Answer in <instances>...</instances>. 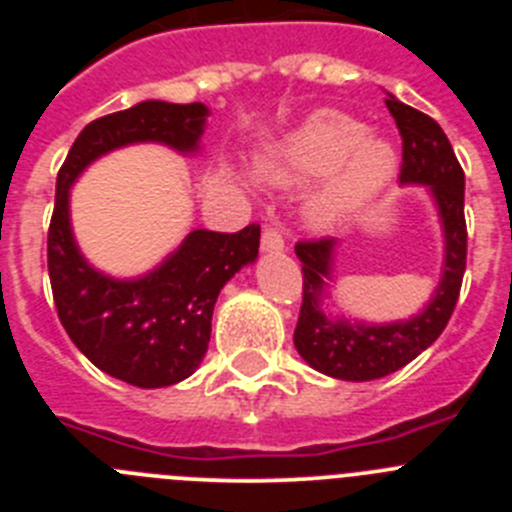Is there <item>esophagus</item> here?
Wrapping results in <instances>:
<instances>
[{
	"label": "esophagus",
	"instance_id": "1",
	"mask_svg": "<svg viewBox=\"0 0 512 512\" xmlns=\"http://www.w3.org/2000/svg\"><path fill=\"white\" fill-rule=\"evenodd\" d=\"M261 251L264 253H282L284 251V238L279 230L266 228L264 235H261Z\"/></svg>",
	"mask_w": 512,
	"mask_h": 512
}]
</instances>
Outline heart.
I'll list each match as a JSON object with an SVG mask.
<instances>
[{
	"mask_svg": "<svg viewBox=\"0 0 512 512\" xmlns=\"http://www.w3.org/2000/svg\"><path fill=\"white\" fill-rule=\"evenodd\" d=\"M397 171L390 140L369 135L346 112L318 110L271 140L256 156V174L271 189H297L323 179L305 202V223L328 233L364 212Z\"/></svg>",
	"mask_w": 512,
	"mask_h": 512,
	"instance_id": "1",
	"label": "heart"
}]
</instances>
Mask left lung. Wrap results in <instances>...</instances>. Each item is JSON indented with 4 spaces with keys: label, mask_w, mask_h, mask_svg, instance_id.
I'll return each mask as SVG.
<instances>
[{
    "label": "left lung",
    "mask_w": 512,
    "mask_h": 512,
    "mask_svg": "<svg viewBox=\"0 0 512 512\" xmlns=\"http://www.w3.org/2000/svg\"><path fill=\"white\" fill-rule=\"evenodd\" d=\"M387 110L402 135V187H423L436 207L443 238L441 277L418 315L390 323L351 318L333 300L336 253L341 243L325 238L297 243L302 261V310L295 328L297 354L325 377L369 382L387 377L423 354L443 333L459 300L467 269L464 171L436 120L387 92Z\"/></svg>",
    "instance_id": "1"
}]
</instances>
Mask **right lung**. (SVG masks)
I'll use <instances>...</instances> for the list:
<instances>
[{
  "label": "right lung",
  "mask_w": 512,
  "mask_h": 512,
  "mask_svg": "<svg viewBox=\"0 0 512 512\" xmlns=\"http://www.w3.org/2000/svg\"><path fill=\"white\" fill-rule=\"evenodd\" d=\"M210 107L143 99L128 110L89 122L74 140L56 179L48 230V274L58 318L97 369L156 390L192 377L207 354L217 295L243 266L259 259V225L241 233L197 228L153 269L112 277L89 264L71 225V187L102 156L156 143L194 158Z\"/></svg>",
  "instance_id": "right-lung-1"
}]
</instances>
